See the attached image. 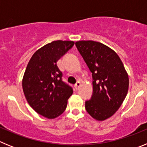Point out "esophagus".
Here are the masks:
<instances>
[{
	"label": "esophagus",
	"mask_w": 147,
	"mask_h": 147,
	"mask_svg": "<svg viewBox=\"0 0 147 147\" xmlns=\"http://www.w3.org/2000/svg\"><path fill=\"white\" fill-rule=\"evenodd\" d=\"M80 87H81V83H80V82H77L76 83V85H74V88L76 90H79Z\"/></svg>",
	"instance_id": "obj_1"
}]
</instances>
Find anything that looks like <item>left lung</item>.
I'll list each match as a JSON object with an SVG mask.
<instances>
[{
  "mask_svg": "<svg viewBox=\"0 0 147 147\" xmlns=\"http://www.w3.org/2000/svg\"><path fill=\"white\" fill-rule=\"evenodd\" d=\"M93 77V95L85 109L97 121L111 117L127 94L129 77L118 54L113 49L93 40L76 42Z\"/></svg>",
  "mask_w": 147,
  "mask_h": 147,
  "instance_id": "1",
  "label": "left lung"
}]
</instances>
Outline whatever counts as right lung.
Instances as JSON below:
<instances>
[{
  "instance_id": "right-lung-1",
  "label": "right lung",
  "mask_w": 147,
  "mask_h": 147,
  "mask_svg": "<svg viewBox=\"0 0 147 147\" xmlns=\"http://www.w3.org/2000/svg\"><path fill=\"white\" fill-rule=\"evenodd\" d=\"M74 45V41L66 40L46 44L32 55L23 75L22 85L27 102L47 119H55L64 112L73 93L72 88L62 81L57 62Z\"/></svg>"
}]
</instances>
